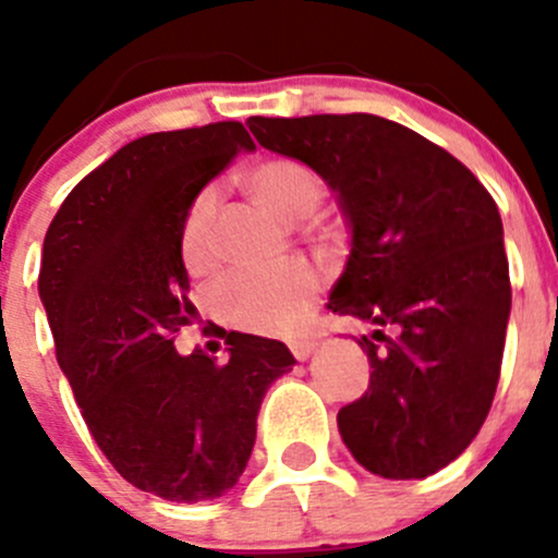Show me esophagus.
Returning a JSON list of instances; mask_svg holds the SVG:
<instances>
[{
  "label": "esophagus",
  "instance_id": "obj_1",
  "mask_svg": "<svg viewBox=\"0 0 558 558\" xmlns=\"http://www.w3.org/2000/svg\"><path fill=\"white\" fill-rule=\"evenodd\" d=\"M291 353H294V359H300V362H305V359H311V353L318 348V340L315 337H300V340H291L289 342Z\"/></svg>",
  "mask_w": 558,
  "mask_h": 558
}]
</instances>
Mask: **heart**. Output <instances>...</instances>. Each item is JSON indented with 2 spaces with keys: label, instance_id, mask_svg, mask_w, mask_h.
Masks as SVG:
<instances>
[{
  "label": "heart",
  "instance_id": "1",
  "mask_svg": "<svg viewBox=\"0 0 558 558\" xmlns=\"http://www.w3.org/2000/svg\"><path fill=\"white\" fill-rule=\"evenodd\" d=\"M247 194L280 221H305L326 199V183L311 165L291 156H267L243 172ZM180 253L194 275L213 272L216 247V189L191 199L180 227ZM320 280L305 262L272 269H234L213 286L210 305L218 318L253 335H291L311 313Z\"/></svg>",
  "mask_w": 558,
  "mask_h": 558
}]
</instances>
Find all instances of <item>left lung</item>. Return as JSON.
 I'll list each match as a JSON object with an SVG mask.
<instances>
[{
    "label": "left lung",
    "mask_w": 558,
    "mask_h": 558,
    "mask_svg": "<svg viewBox=\"0 0 558 558\" xmlns=\"http://www.w3.org/2000/svg\"><path fill=\"white\" fill-rule=\"evenodd\" d=\"M247 126L311 165L351 221L329 311L378 329L359 340L373 373L337 413L342 442L388 481L435 475L475 440L502 369L510 269L497 202L446 148L380 116H251Z\"/></svg>",
    "instance_id": "left-lung-1"
}]
</instances>
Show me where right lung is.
I'll return each instance as SVG.
<instances>
[{"label": "right lung", "mask_w": 558, "mask_h": 558, "mask_svg": "<svg viewBox=\"0 0 558 558\" xmlns=\"http://www.w3.org/2000/svg\"><path fill=\"white\" fill-rule=\"evenodd\" d=\"M253 140L240 121L132 140L61 202L43 245L39 296L88 432L132 486L205 502L243 475L269 384L294 356L229 331V362L174 335L189 324L180 227L191 199Z\"/></svg>", "instance_id": "obj_1"}]
</instances>
